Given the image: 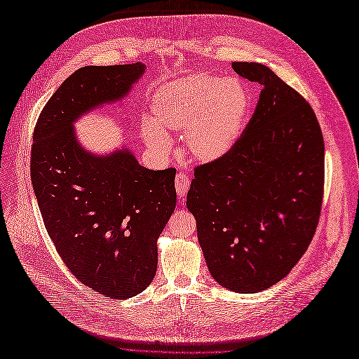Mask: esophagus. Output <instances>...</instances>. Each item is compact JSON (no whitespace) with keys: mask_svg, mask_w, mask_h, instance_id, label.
<instances>
[{"mask_svg":"<svg viewBox=\"0 0 359 359\" xmlns=\"http://www.w3.org/2000/svg\"><path fill=\"white\" fill-rule=\"evenodd\" d=\"M189 186H190L189 175H187V173H184V172H180L177 178H175V189H177V193H178L180 198H182L184 194L189 191Z\"/></svg>","mask_w":359,"mask_h":359,"instance_id":"34e87169","label":"esophagus"}]
</instances>
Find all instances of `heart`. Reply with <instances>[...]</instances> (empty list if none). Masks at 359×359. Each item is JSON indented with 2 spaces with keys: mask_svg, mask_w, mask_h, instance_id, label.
<instances>
[{
  "mask_svg": "<svg viewBox=\"0 0 359 359\" xmlns=\"http://www.w3.org/2000/svg\"><path fill=\"white\" fill-rule=\"evenodd\" d=\"M250 106L248 90L240 81L193 73L158 86L151 99L153 119L140 123V136L165 154L170 149L168 133H184L190 157L219 161L241 139Z\"/></svg>",
  "mask_w": 359,
  "mask_h": 359,
  "instance_id": "heart-1",
  "label": "heart"
}]
</instances>
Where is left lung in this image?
<instances>
[{"instance_id":"8db88e82","label":"left lung","mask_w":359,"mask_h":359,"mask_svg":"<svg viewBox=\"0 0 359 359\" xmlns=\"http://www.w3.org/2000/svg\"><path fill=\"white\" fill-rule=\"evenodd\" d=\"M262 85L256 111L224 158L194 169L187 208L217 283L257 293L306 253L323 196V136L310 104L259 62H232Z\"/></svg>"}]
</instances>
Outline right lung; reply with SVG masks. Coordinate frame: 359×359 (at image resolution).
I'll list each match as a JSON object with an SVG mask.
<instances>
[{"mask_svg":"<svg viewBox=\"0 0 359 359\" xmlns=\"http://www.w3.org/2000/svg\"><path fill=\"white\" fill-rule=\"evenodd\" d=\"M142 62L76 70L43 107L32 136L31 182L46 231L81 283L127 299L157 269V240L175 210V169L151 170L127 147L95 154L74 123L121 102L145 73Z\"/></svg>","mask_w":359,"mask_h":359,"instance_id":"1","label":"right lung"}]
</instances>
